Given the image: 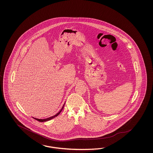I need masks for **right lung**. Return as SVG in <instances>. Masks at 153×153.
<instances>
[{
    "mask_svg": "<svg viewBox=\"0 0 153 153\" xmlns=\"http://www.w3.org/2000/svg\"><path fill=\"white\" fill-rule=\"evenodd\" d=\"M65 104H64V105H63V107L62 108V109H60V111H59L58 113H57L56 114H55L54 116H51V117H49V118H45V119H38V118H33L35 120H38V121H39V122H46V121H48V120H51V119H53V118H55L56 117V116H58L59 114L60 113V112L62 111L63 110V108H64V106H65Z\"/></svg>",
    "mask_w": 153,
    "mask_h": 153,
    "instance_id": "add662e5",
    "label": "right lung"
}]
</instances>
